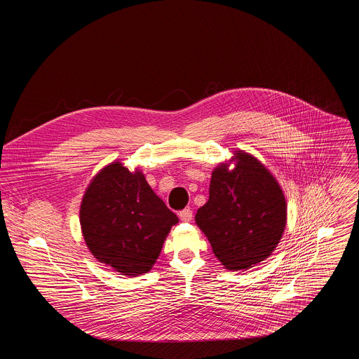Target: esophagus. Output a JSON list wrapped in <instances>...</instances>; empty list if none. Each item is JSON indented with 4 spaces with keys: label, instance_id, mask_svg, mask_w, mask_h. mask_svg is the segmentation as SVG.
I'll use <instances>...</instances> for the list:
<instances>
[{
    "label": "esophagus",
    "instance_id": "esophagus-1",
    "mask_svg": "<svg viewBox=\"0 0 359 359\" xmlns=\"http://www.w3.org/2000/svg\"><path fill=\"white\" fill-rule=\"evenodd\" d=\"M179 217H180L182 222H191V219H193V212H191L190 209H184V210H182V212L179 213Z\"/></svg>",
    "mask_w": 359,
    "mask_h": 359
}]
</instances>
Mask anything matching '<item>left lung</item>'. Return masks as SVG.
Returning <instances> with one entry per match:
<instances>
[{
	"label": "left lung",
	"instance_id": "left-lung-1",
	"mask_svg": "<svg viewBox=\"0 0 359 359\" xmlns=\"http://www.w3.org/2000/svg\"><path fill=\"white\" fill-rule=\"evenodd\" d=\"M212 172L209 200L196 213L217 260L230 271L269 259L287 224V200L273 173L250 153L233 151Z\"/></svg>",
	"mask_w": 359,
	"mask_h": 359
}]
</instances>
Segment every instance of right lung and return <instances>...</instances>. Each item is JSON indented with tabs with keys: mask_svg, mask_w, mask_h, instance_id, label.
<instances>
[{
	"mask_svg": "<svg viewBox=\"0 0 359 359\" xmlns=\"http://www.w3.org/2000/svg\"><path fill=\"white\" fill-rule=\"evenodd\" d=\"M79 223L93 257L122 276L151 270L177 216L144 175L116 161L100 169L81 201Z\"/></svg>",
	"mask_w": 359,
	"mask_h": 359,
	"instance_id": "1",
	"label": "right lung"
}]
</instances>
